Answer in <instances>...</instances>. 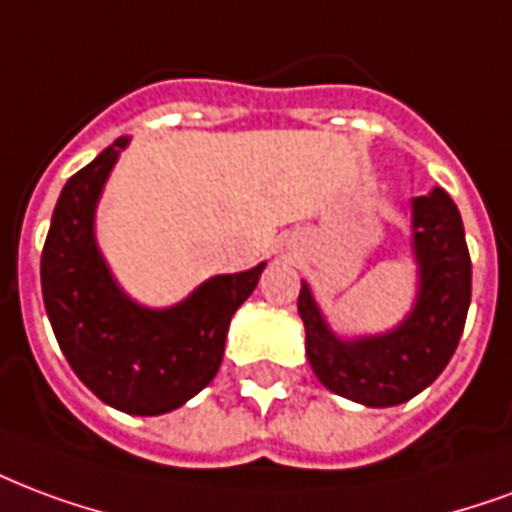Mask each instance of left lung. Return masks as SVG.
<instances>
[{
    "mask_svg": "<svg viewBox=\"0 0 512 512\" xmlns=\"http://www.w3.org/2000/svg\"><path fill=\"white\" fill-rule=\"evenodd\" d=\"M420 293L396 331L342 342L325 325L306 282L298 314L306 325V355L317 380L366 407L410 401L437 380L458 347L472 298V260L456 203L445 189L412 200Z\"/></svg>",
    "mask_w": 512,
    "mask_h": 512,
    "instance_id": "obj_1",
    "label": "left lung"
}]
</instances>
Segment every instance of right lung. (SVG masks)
Masks as SVG:
<instances>
[{
	"mask_svg": "<svg viewBox=\"0 0 512 512\" xmlns=\"http://www.w3.org/2000/svg\"><path fill=\"white\" fill-rule=\"evenodd\" d=\"M124 146L113 140L64 184L40 260L43 301L64 358L97 399L130 415H162L217 377L230 317L266 263L214 276L173 309L132 304L94 244V206Z\"/></svg>",
	"mask_w": 512,
	"mask_h": 512,
	"instance_id": "add662e5",
	"label": "right lung"
}]
</instances>
